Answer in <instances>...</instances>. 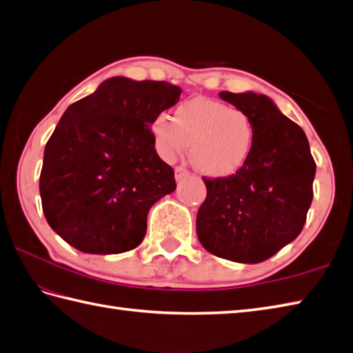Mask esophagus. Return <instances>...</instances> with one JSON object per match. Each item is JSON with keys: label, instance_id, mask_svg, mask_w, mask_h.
Masks as SVG:
<instances>
[{"label": "esophagus", "instance_id": "obj_1", "mask_svg": "<svg viewBox=\"0 0 353 353\" xmlns=\"http://www.w3.org/2000/svg\"><path fill=\"white\" fill-rule=\"evenodd\" d=\"M174 176H176V181L181 182V181H183V179H186V177L190 176V171L186 170V168H183V167H177Z\"/></svg>", "mask_w": 353, "mask_h": 353}]
</instances>
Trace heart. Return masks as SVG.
Returning <instances> with one entry per match:
<instances>
[{"label": "heart", "instance_id": "1", "mask_svg": "<svg viewBox=\"0 0 353 353\" xmlns=\"http://www.w3.org/2000/svg\"><path fill=\"white\" fill-rule=\"evenodd\" d=\"M154 153L174 162L190 144L191 161L211 177L235 174L249 159L254 144V124L245 110L211 99L186 100L167 115L150 123Z\"/></svg>", "mask_w": 353, "mask_h": 353}]
</instances>
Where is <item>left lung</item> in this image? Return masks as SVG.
<instances>
[{"label":"left lung","mask_w":353,"mask_h":353,"mask_svg":"<svg viewBox=\"0 0 353 353\" xmlns=\"http://www.w3.org/2000/svg\"><path fill=\"white\" fill-rule=\"evenodd\" d=\"M220 99L250 115L254 144L235 174L203 177L208 196L197 214V236L215 256L258 264L302 232L316 162L302 127L267 95L224 91Z\"/></svg>","instance_id":"obj_1"}]
</instances>
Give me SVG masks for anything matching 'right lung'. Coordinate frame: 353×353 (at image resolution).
I'll use <instances>...</instances> for the list:
<instances>
[{
  "label": "right lung",
  "mask_w": 353,
  "mask_h": 353,
  "mask_svg": "<svg viewBox=\"0 0 353 353\" xmlns=\"http://www.w3.org/2000/svg\"><path fill=\"white\" fill-rule=\"evenodd\" d=\"M181 94L167 81L112 77L65 110L45 145L39 191L45 219L70 245L115 254L142 243L150 208L176 190L150 123Z\"/></svg>",
  "instance_id": "1"
}]
</instances>
